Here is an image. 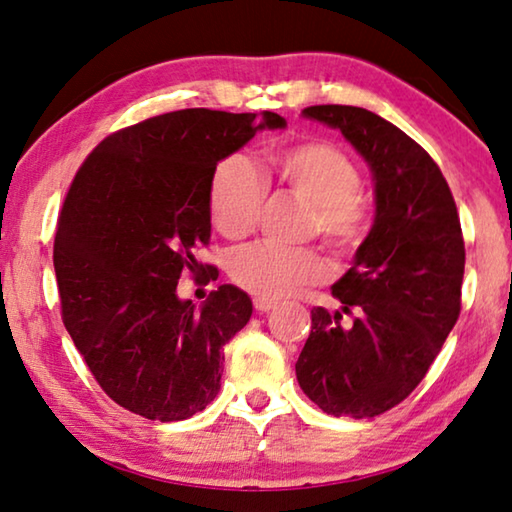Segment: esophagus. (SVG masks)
Masks as SVG:
<instances>
[{
  "instance_id": "1",
  "label": "esophagus",
  "mask_w": 512,
  "mask_h": 512,
  "mask_svg": "<svg viewBox=\"0 0 512 512\" xmlns=\"http://www.w3.org/2000/svg\"><path fill=\"white\" fill-rule=\"evenodd\" d=\"M253 305H255V310H257L259 314H264V312H271L273 307L278 305V303H275V300H271V298H259V296H255V298H253Z\"/></svg>"
}]
</instances>
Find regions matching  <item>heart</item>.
Listing matches in <instances>:
<instances>
[{
	"label": "heart",
	"instance_id": "1",
	"mask_svg": "<svg viewBox=\"0 0 512 512\" xmlns=\"http://www.w3.org/2000/svg\"><path fill=\"white\" fill-rule=\"evenodd\" d=\"M273 166L289 193L310 205L305 237H319L337 257L358 253L371 227V205L351 157L332 143L305 141L275 154ZM266 186L246 154L218 161L207 205L218 232L243 239L257 227ZM232 282L259 298H280L326 282L330 269L316 248H282L269 241L234 250L227 262Z\"/></svg>",
	"mask_w": 512,
	"mask_h": 512
}]
</instances>
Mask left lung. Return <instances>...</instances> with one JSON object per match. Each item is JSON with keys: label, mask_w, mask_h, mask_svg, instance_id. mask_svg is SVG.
I'll use <instances>...</instances> for the list:
<instances>
[{"label": "left lung", "mask_w": 512, "mask_h": 512, "mask_svg": "<svg viewBox=\"0 0 512 512\" xmlns=\"http://www.w3.org/2000/svg\"><path fill=\"white\" fill-rule=\"evenodd\" d=\"M355 145L376 180V221L332 287L342 310H312L296 362L303 392L335 417H376L408 399L460 316L465 241L453 193L417 141L373 111L307 107Z\"/></svg>", "instance_id": "8db88e82"}]
</instances>
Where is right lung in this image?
Masks as SVG:
<instances>
[{
	"instance_id": "1",
	"label": "right lung",
	"mask_w": 512,
	"mask_h": 512,
	"mask_svg": "<svg viewBox=\"0 0 512 512\" xmlns=\"http://www.w3.org/2000/svg\"><path fill=\"white\" fill-rule=\"evenodd\" d=\"M285 127L273 111L182 109L109 134L79 166L54 234L61 319L109 399L152 421H182L221 389L223 346L253 303L221 285L198 312L177 298L218 269L209 246L207 191L216 164L257 129Z\"/></svg>"
}]
</instances>
